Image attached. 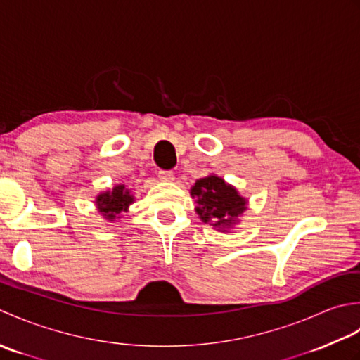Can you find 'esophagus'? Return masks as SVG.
<instances>
[{
  "instance_id": "esophagus-1",
  "label": "esophagus",
  "mask_w": 360,
  "mask_h": 360,
  "mask_svg": "<svg viewBox=\"0 0 360 360\" xmlns=\"http://www.w3.org/2000/svg\"><path fill=\"white\" fill-rule=\"evenodd\" d=\"M158 179L161 181H166V183H171L174 181V174L171 171H160L158 172Z\"/></svg>"
}]
</instances>
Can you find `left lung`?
I'll list each match as a JSON object with an SVG mask.
<instances>
[{
	"label": "left lung",
	"instance_id": "8db88e82",
	"mask_svg": "<svg viewBox=\"0 0 360 360\" xmlns=\"http://www.w3.org/2000/svg\"><path fill=\"white\" fill-rule=\"evenodd\" d=\"M191 197L195 199V212L200 221L222 233H230L239 225V217L248 205L236 188L216 174L195 180L191 186Z\"/></svg>",
	"mask_w": 360,
	"mask_h": 360
}]
</instances>
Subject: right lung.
Wrapping results in <instances>:
<instances>
[{
  "mask_svg": "<svg viewBox=\"0 0 360 360\" xmlns=\"http://www.w3.org/2000/svg\"><path fill=\"white\" fill-rule=\"evenodd\" d=\"M135 202L134 194L126 185H116L113 189L102 191L96 195V208L99 214L105 219V221H118L121 219V212H127L129 207Z\"/></svg>",
  "mask_w": 360,
  "mask_h": 360,
  "instance_id": "right-lung-1",
  "label": "right lung"
}]
</instances>
